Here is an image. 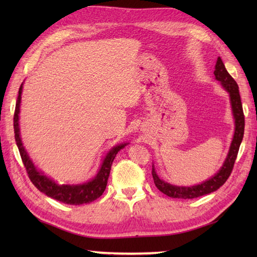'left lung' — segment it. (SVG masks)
I'll return each instance as SVG.
<instances>
[{"instance_id":"left-lung-1","label":"left lung","mask_w":257,"mask_h":257,"mask_svg":"<svg viewBox=\"0 0 257 257\" xmlns=\"http://www.w3.org/2000/svg\"><path fill=\"white\" fill-rule=\"evenodd\" d=\"M215 79L219 80L222 84L223 88H224L228 95H230L231 105H232V111L234 119H235V132H234L233 140L230 147V151L226 159L223 163L222 168L219 170L215 176H213L206 181L202 182L201 184L193 185V187H177V185H172L168 182H165L159 177L157 176L155 171V168H152V177H154V181L156 187L159 189L162 193L170 196V198L176 199H194L199 198V196L205 195L214 192L223 184L226 182L228 177L231 176V172L233 170L234 162L236 160V157L238 154L239 146H241L243 136H244V113H243V107L241 101V96H239L238 86L236 81L233 79L232 76L227 73V70L223 64L221 57L217 58L215 64V70H214Z\"/></svg>"}]
</instances>
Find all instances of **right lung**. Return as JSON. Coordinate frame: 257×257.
I'll list each match as a JSON object with an SVG mask.
<instances>
[{
    "instance_id": "1",
    "label": "right lung",
    "mask_w": 257,
    "mask_h": 257,
    "mask_svg": "<svg viewBox=\"0 0 257 257\" xmlns=\"http://www.w3.org/2000/svg\"><path fill=\"white\" fill-rule=\"evenodd\" d=\"M22 88H23V84L21 85L19 89V97L16 100L15 111H14V134H15V141L18 145V148L20 151V155L22 158V161L24 163V167L26 169V172L29 174V178L31 179L32 183L35 187L50 196L52 199H55L59 202H63L65 204H72V205H79L85 203H90V202L95 201L96 199L103 193L106 187L107 181L109 178V173H110V169L114 157L118 154L120 149H122L127 144H121L108 152L107 156L103 159L99 171L96 174L94 179L90 181L77 184V185H69V184H63L59 185L52 179L47 178L44 174L41 173L35 168L34 163L30 159L29 155H27L26 150L24 149L23 144H22L21 136H20V125H19V113H20V103H21V95H22Z\"/></svg>"
}]
</instances>
